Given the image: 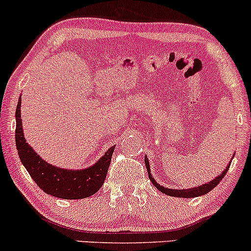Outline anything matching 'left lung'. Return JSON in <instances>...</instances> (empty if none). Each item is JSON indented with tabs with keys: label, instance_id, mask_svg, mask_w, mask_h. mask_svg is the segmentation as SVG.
<instances>
[{
	"label": "left lung",
	"instance_id": "obj_1",
	"mask_svg": "<svg viewBox=\"0 0 251 251\" xmlns=\"http://www.w3.org/2000/svg\"><path fill=\"white\" fill-rule=\"evenodd\" d=\"M145 166H147V170H148V174H149V178H150V181L152 182L153 186L156 187L157 189H158L159 192L164 193V194L169 195V197H177V198H195V197H201V195H205L207 194L208 192L212 191V189L214 188L216 186H218L220 181L223 180V177H224L225 175H226L227 173V169L230 168V163L227 164L226 169H224V172L220 174L218 177H216L214 180L210 181V182L205 183V184H201V186L199 187H194V188H188V189H170V188H164V187L159 186L158 183L156 182L155 178L151 176V173H150V163H149V159L145 157Z\"/></svg>",
	"mask_w": 251,
	"mask_h": 251
}]
</instances>
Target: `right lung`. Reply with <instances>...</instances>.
Returning <instances> with one entry per match:
<instances>
[{"label":"right lung","instance_id":"1","mask_svg":"<svg viewBox=\"0 0 251 251\" xmlns=\"http://www.w3.org/2000/svg\"><path fill=\"white\" fill-rule=\"evenodd\" d=\"M20 107L21 98L19 99L15 112L16 149L21 162L34 182L46 194L53 195L60 199H84L90 195H94L104 182L115 147L108 149V151H106V153L94 166L87 169L70 170L52 166L40 158V156L29 147L28 143H26L23 133Z\"/></svg>","mask_w":251,"mask_h":251}]
</instances>
